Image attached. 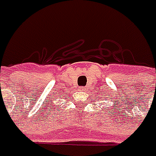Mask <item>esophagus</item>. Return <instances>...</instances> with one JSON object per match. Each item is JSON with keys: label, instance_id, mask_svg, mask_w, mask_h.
Masks as SVG:
<instances>
[{"label": "esophagus", "instance_id": "esophagus-1", "mask_svg": "<svg viewBox=\"0 0 156 156\" xmlns=\"http://www.w3.org/2000/svg\"><path fill=\"white\" fill-rule=\"evenodd\" d=\"M80 90H85V88H84V87H80Z\"/></svg>", "mask_w": 156, "mask_h": 156}]
</instances>
